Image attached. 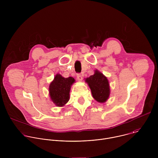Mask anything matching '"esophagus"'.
Wrapping results in <instances>:
<instances>
[{"mask_svg": "<svg viewBox=\"0 0 158 158\" xmlns=\"http://www.w3.org/2000/svg\"><path fill=\"white\" fill-rule=\"evenodd\" d=\"M77 80H78L79 81H82V75L80 74H77Z\"/></svg>", "mask_w": 158, "mask_h": 158, "instance_id": "obj_1", "label": "esophagus"}]
</instances>
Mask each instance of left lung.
I'll list each match as a JSON object with an SVG mask.
<instances>
[{"instance_id": "obj_1", "label": "left lung", "mask_w": 158, "mask_h": 158, "mask_svg": "<svg viewBox=\"0 0 158 158\" xmlns=\"http://www.w3.org/2000/svg\"><path fill=\"white\" fill-rule=\"evenodd\" d=\"M85 82L91 91L94 99L100 103H104L110 95V86L107 78L98 69L94 74L85 79Z\"/></svg>"}]
</instances>
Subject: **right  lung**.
Returning a JSON list of instances; mask_svg holds the SVG:
<instances>
[{
  "label": "right lung",
  "instance_id": "add662e5",
  "mask_svg": "<svg viewBox=\"0 0 158 158\" xmlns=\"http://www.w3.org/2000/svg\"><path fill=\"white\" fill-rule=\"evenodd\" d=\"M76 82L74 78H65L57 74L50 83L49 94L52 102L57 107L64 106L70 99V91L72 85Z\"/></svg>",
  "mask_w": 158,
  "mask_h": 158
}]
</instances>
